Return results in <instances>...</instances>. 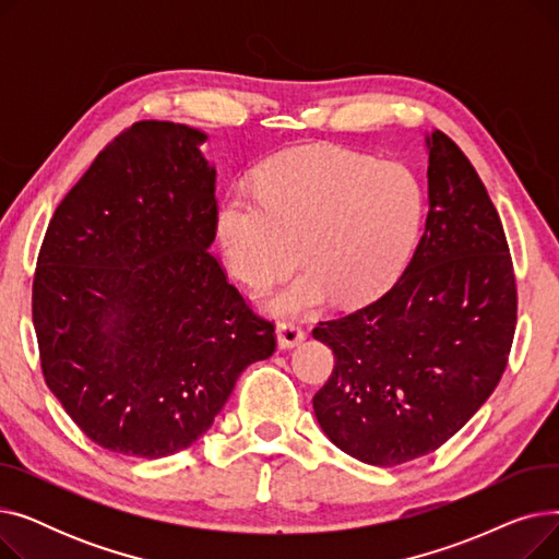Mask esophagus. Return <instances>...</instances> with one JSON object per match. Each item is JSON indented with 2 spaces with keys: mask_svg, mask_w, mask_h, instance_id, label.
Instances as JSON below:
<instances>
[{
  "mask_svg": "<svg viewBox=\"0 0 559 559\" xmlns=\"http://www.w3.org/2000/svg\"><path fill=\"white\" fill-rule=\"evenodd\" d=\"M304 337L306 333L297 324H292V321H281L276 326V340L281 348H295L297 344L304 342Z\"/></svg>",
  "mask_w": 559,
  "mask_h": 559,
  "instance_id": "34e87169",
  "label": "esophagus"
}]
</instances>
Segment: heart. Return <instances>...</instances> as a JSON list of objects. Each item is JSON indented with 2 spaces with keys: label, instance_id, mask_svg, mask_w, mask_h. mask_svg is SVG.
Returning <instances> with one entry per match:
<instances>
[{
  "label": "heart",
  "instance_id": "heart-1",
  "mask_svg": "<svg viewBox=\"0 0 559 559\" xmlns=\"http://www.w3.org/2000/svg\"><path fill=\"white\" fill-rule=\"evenodd\" d=\"M424 222L415 174L329 144L297 146L258 174L255 194L233 188L217 211L228 267L267 287L310 267L267 299L274 314L297 317L329 304L358 306L388 292L413 253Z\"/></svg>",
  "mask_w": 559,
  "mask_h": 559
}]
</instances>
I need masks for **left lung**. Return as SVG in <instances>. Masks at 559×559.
Returning <instances> with one entry per match:
<instances>
[{"label":"left lung","instance_id":"8db88e82","mask_svg":"<svg viewBox=\"0 0 559 559\" xmlns=\"http://www.w3.org/2000/svg\"><path fill=\"white\" fill-rule=\"evenodd\" d=\"M426 150L430 209L403 276L312 331L335 356L314 417L337 449L373 466L449 442L496 390L516 329L512 258L480 176L442 131Z\"/></svg>","mask_w":559,"mask_h":559}]
</instances>
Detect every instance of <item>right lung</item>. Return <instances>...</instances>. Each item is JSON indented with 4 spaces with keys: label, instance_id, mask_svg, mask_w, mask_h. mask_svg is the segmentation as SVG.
Listing matches in <instances>:
<instances>
[{
    "label": "right lung",
    "instance_id": "obj_1",
    "mask_svg": "<svg viewBox=\"0 0 559 559\" xmlns=\"http://www.w3.org/2000/svg\"><path fill=\"white\" fill-rule=\"evenodd\" d=\"M203 131L144 120L58 205L38 255L34 329L51 394L95 444L174 455L209 430L235 380L274 348L215 255Z\"/></svg>",
    "mask_w": 559,
    "mask_h": 559
}]
</instances>
